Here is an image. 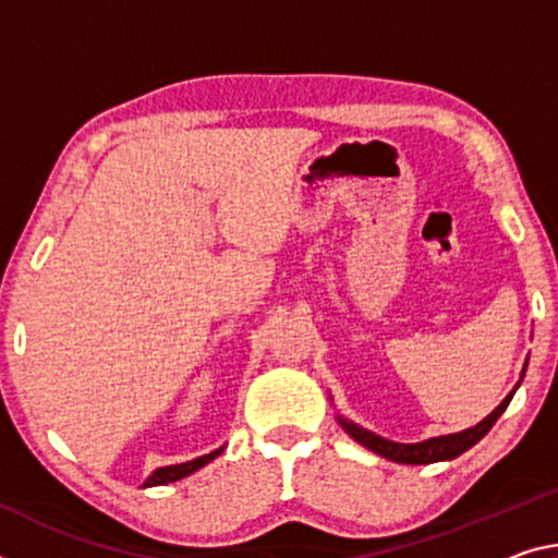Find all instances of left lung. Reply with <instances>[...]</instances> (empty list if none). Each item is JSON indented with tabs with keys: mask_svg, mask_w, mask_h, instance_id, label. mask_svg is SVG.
Here are the masks:
<instances>
[{
	"mask_svg": "<svg viewBox=\"0 0 558 558\" xmlns=\"http://www.w3.org/2000/svg\"><path fill=\"white\" fill-rule=\"evenodd\" d=\"M521 377H524V373H521ZM517 387L507 397H504L501 404L489 414V417H484L480 424H474V427L464 429V432H457V435L424 439V441H417V445H400V441L385 439V437L375 435V432L360 427V424L344 420V417H338V422L342 424V429L348 432L352 439L360 441L362 447L373 449L375 454L390 459V462H400V464L445 462V459H454V457H459L462 452H466V449L474 447L476 441H480L486 435V432L494 427V422H497L501 417V412L509 407L511 397H514V392H517Z\"/></svg>",
	"mask_w": 558,
	"mask_h": 558,
	"instance_id": "obj_1",
	"label": "left lung"
}]
</instances>
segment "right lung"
<instances>
[{
    "label": "right lung",
    "instance_id": "right-lung-1",
    "mask_svg": "<svg viewBox=\"0 0 558 558\" xmlns=\"http://www.w3.org/2000/svg\"><path fill=\"white\" fill-rule=\"evenodd\" d=\"M220 452H223V447L216 449V452H210V454H203V457H198V459H191V462L171 464V466H158V470L144 482V486H163V484L179 482V480H183V476L198 472L201 466H206L208 462H214V459H216Z\"/></svg>",
    "mask_w": 558,
    "mask_h": 558
}]
</instances>
